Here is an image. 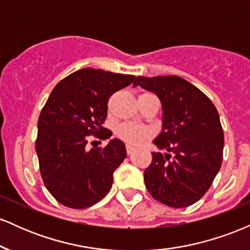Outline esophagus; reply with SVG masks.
Here are the masks:
<instances>
[{
	"instance_id": "obj_1",
	"label": "esophagus",
	"mask_w": 250,
	"mask_h": 250,
	"mask_svg": "<svg viewBox=\"0 0 250 250\" xmlns=\"http://www.w3.org/2000/svg\"><path fill=\"white\" fill-rule=\"evenodd\" d=\"M134 150H135V148L131 147V146H127V154H128V155L133 154Z\"/></svg>"
}]
</instances>
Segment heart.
Instances as JSON below:
<instances>
[{
  "mask_svg": "<svg viewBox=\"0 0 250 250\" xmlns=\"http://www.w3.org/2000/svg\"><path fill=\"white\" fill-rule=\"evenodd\" d=\"M116 135L128 145L137 146L150 135V129L134 122H123L117 125Z\"/></svg>",
  "mask_w": 250,
  "mask_h": 250,
  "instance_id": "b5f03b06",
  "label": "heart"
}]
</instances>
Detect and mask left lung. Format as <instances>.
<instances>
[{
	"label": "left lung",
	"instance_id": "left-lung-1",
	"mask_svg": "<svg viewBox=\"0 0 250 250\" xmlns=\"http://www.w3.org/2000/svg\"><path fill=\"white\" fill-rule=\"evenodd\" d=\"M133 85L154 93L162 104V130L153 142L168 153L151 154L153 161L143 174L146 187L169 207L194 205L210 187L222 163L225 139L216 108L180 76H139Z\"/></svg>",
	"mask_w": 250,
	"mask_h": 250
}]
</instances>
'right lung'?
<instances>
[{
  "label": "right lung",
  "mask_w": 250,
  "mask_h": 250,
  "mask_svg": "<svg viewBox=\"0 0 250 250\" xmlns=\"http://www.w3.org/2000/svg\"><path fill=\"white\" fill-rule=\"evenodd\" d=\"M133 75L83 68L56 84L37 122L36 154L45 188L63 206L83 209L110 190L113 174L127 156L121 140L87 148L88 135L105 140L109 96L128 87Z\"/></svg>",
  "instance_id": "add662e5"
}]
</instances>
